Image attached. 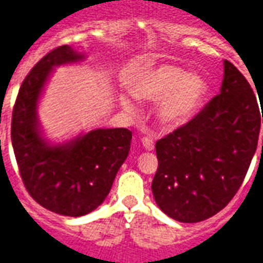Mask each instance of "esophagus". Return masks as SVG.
<instances>
[{
	"label": "esophagus",
	"mask_w": 263,
	"mask_h": 263,
	"mask_svg": "<svg viewBox=\"0 0 263 263\" xmlns=\"http://www.w3.org/2000/svg\"><path fill=\"white\" fill-rule=\"evenodd\" d=\"M142 144H143V147H144V148L148 151H153L154 147H155V143H154V140L151 138H148V136H146V138L142 139Z\"/></svg>",
	"instance_id": "obj_1"
}]
</instances>
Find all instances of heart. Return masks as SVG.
Returning a JSON list of instances; mask_svg holds the SVG:
<instances>
[{"label":"heart","mask_w":263,"mask_h":263,"mask_svg":"<svg viewBox=\"0 0 263 263\" xmlns=\"http://www.w3.org/2000/svg\"><path fill=\"white\" fill-rule=\"evenodd\" d=\"M205 80L196 74H189L177 66L162 65L157 69L144 71L134 87L139 100L158 102V123L165 129H176L191 120L206 96ZM121 108L127 113L136 112L131 98L120 97Z\"/></svg>","instance_id":"b5f03b06"}]
</instances>
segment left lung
I'll return each instance as SVG.
<instances>
[{"instance_id":"1","label":"left lung","mask_w":263,"mask_h":263,"mask_svg":"<svg viewBox=\"0 0 263 263\" xmlns=\"http://www.w3.org/2000/svg\"><path fill=\"white\" fill-rule=\"evenodd\" d=\"M259 129L261 110L253 89L224 61L220 93L155 144L158 170L151 189L162 212L181 223H197L221 211L246 177Z\"/></svg>"}]
</instances>
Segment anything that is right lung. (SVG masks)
<instances>
[{
	"instance_id": "obj_1",
	"label": "right lung",
	"mask_w": 263,
	"mask_h": 263,
	"mask_svg": "<svg viewBox=\"0 0 263 263\" xmlns=\"http://www.w3.org/2000/svg\"><path fill=\"white\" fill-rule=\"evenodd\" d=\"M85 59L72 47L61 46L43 57L21 83L12 113V146L28 193L37 204L63 216L95 211L109 193L127 159L132 132L98 128L67 143L43 138L37 102L54 67Z\"/></svg>"
}]
</instances>
